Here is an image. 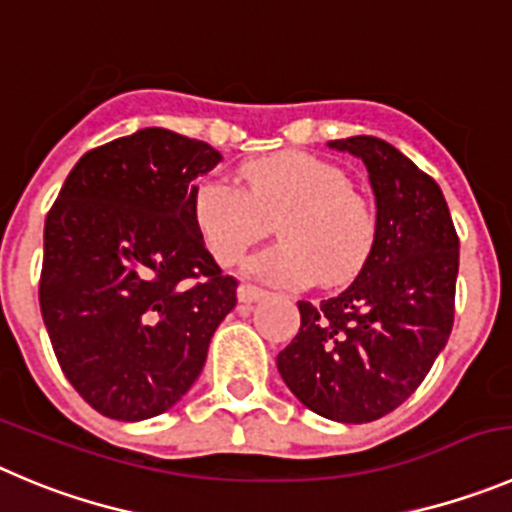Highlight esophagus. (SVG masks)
I'll list each match as a JSON object with an SVG mask.
<instances>
[{
	"mask_svg": "<svg viewBox=\"0 0 512 512\" xmlns=\"http://www.w3.org/2000/svg\"><path fill=\"white\" fill-rule=\"evenodd\" d=\"M237 298H240V303H257V300L267 298V290L257 288V285H250V283H242L240 288H237Z\"/></svg>",
	"mask_w": 512,
	"mask_h": 512,
	"instance_id": "obj_1",
	"label": "esophagus"
}]
</instances>
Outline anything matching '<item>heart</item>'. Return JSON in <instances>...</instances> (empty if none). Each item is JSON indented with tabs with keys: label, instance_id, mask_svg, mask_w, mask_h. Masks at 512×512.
Wrapping results in <instances>:
<instances>
[{
	"label": "heart",
	"instance_id": "heart-1",
	"mask_svg": "<svg viewBox=\"0 0 512 512\" xmlns=\"http://www.w3.org/2000/svg\"><path fill=\"white\" fill-rule=\"evenodd\" d=\"M240 176L242 186L212 176L191 194L194 222L217 262H240L267 234V219L280 217L283 242L252 257L250 275L283 288L356 278L376 245V212L338 166L283 151L247 161Z\"/></svg>",
	"mask_w": 512,
	"mask_h": 512
}]
</instances>
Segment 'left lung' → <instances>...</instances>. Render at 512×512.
I'll return each instance as SVG.
<instances>
[{"label":"left lung","instance_id":"8db88e82","mask_svg":"<svg viewBox=\"0 0 512 512\" xmlns=\"http://www.w3.org/2000/svg\"><path fill=\"white\" fill-rule=\"evenodd\" d=\"M328 146L366 164L376 245L343 293L300 300V331L278 353V371L310 412L364 424L404 404L447 346L460 240L437 181L399 148L374 136Z\"/></svg>","mask_w":512,"mask_h":512}]
</instances>
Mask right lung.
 <instances>
[{
    "label": "right lung",
    "mask_w": 512,
    "mask_h": 512,
    "mask_svg": "<svg viewBox=\"0 0 512 512\" xmlns=\"http://www.w3.org/2000/svg\"><path fill=\"white\" fill-rule=\"evenodd\" d=\"M222 154L166 128L93 148L45 219L40 310L80 396L118 422L171 409L237 305L204 247L191 194Z\"/></svg>",
    "instance_id": "1"
}]
</instances>
